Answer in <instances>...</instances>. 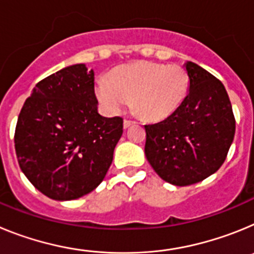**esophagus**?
<instances>
[{"mask_svg": "<svg viewBox=\"0 0 254 254\" xmlns=\"http://www.w3.org/2000/svg\"><path fill=\"white\" fill-rule=\"evenodd\" d=\"M134 121H131V120H125V122H123V127L125 128H128V127H131L132 125H134Z\"/></svg>", "mask_w": 254, "mask_h": 254, "instance_id": "obj_1", "label": "esophagus"}]
</instances>
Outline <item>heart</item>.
Here are the masks:
<instances>
[{"mask_svg":"<svg viewBox=\"0 0 254 254\" xmlns=\"http://www.w3.org/2000/svg\"><path fill=\"white\" fill-rule=\"evenodd\" d=\"M190 91V75L177 64L140 61L116 68L111 77L96 80L95 93L109 113H121L132 103L149 121H163L183 104Z\"/></svg>","mask_w":254,"mask_h":254,"instance_id":"b5f03b06","label":"heart"}]
</instances>
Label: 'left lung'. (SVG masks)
Returning a JSON list of instances; mask_svg holds the SVG:
<instances>
[{
	"label": "left lung",
	"instance_id": "1",
	"mask_svg": "<svg viewBox=\"0 0 254 254\" xmlns=\"http://www.w3.org/2000/svg\"><path fill=\"white\" fill-rule=\"evenodd\" d=\"M190 91L167 120L146 125L145 155L170 185L190 186L214 174L234 140L235 118L223 82L188 61Z\"/></svg>",
	"mask_w": 254,
	"mask_h": 254
}]
</instances>
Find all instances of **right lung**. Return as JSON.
<instances>
[{
    "label": "right lung",
    "instance_id": "obj_1",
    "mask_svg": "<svg viewBox=\"0 0 254 254\" xmlns=\"http://www.w3.org/2000/svg\"><path fill=\"white\" fill-rule=\"evenodd\" d=\"M122 133L121 117L98 113L94 71L78 64L35 85L17 118L15 150L31 185L69 201L102 183Z\"/></svg>",
    "mask_w": 254,
    "mask_h": 254
}]
</instances>
